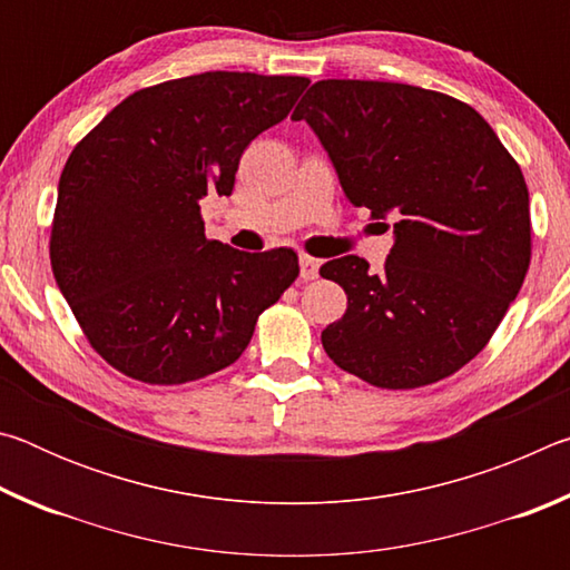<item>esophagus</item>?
<instances>
[{
  "instance_id": "34e87169",
  "label": "esophagus",
  "mask_w": 570,
  "mask_h": 570,
  "mask_svg": "<svg viewBox=\"0 0 570 570\" xmlns=\"http://www.w3.org/2000/svg\"><path fill=\"white\" fill-rule=\"evenodd\" d=\"M298 266H302L304 282H312V278L320 276V258H312V256L302 254V256H298Z\"/></svg>"
}]
</instances>
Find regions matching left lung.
<instances>
[{"label":"left lung","mask_w":570,"mask_h":570,"mask_svg":"<svg viewBox=\"0 0 570 570\" xmlns=\"http://www.w3.org/2000/svg\"><path fill=\"white\" fill-rule=\"evenodd\" d=\"M294 120L330 153L350 204L392 216L380 274L360 256L320 274L346 294L322 332L330 360L382 390L440 382L482 352L530 264L528 186L480 112L380 80H322Z\"/></svg>","instance_id":"1"}]
</instances>
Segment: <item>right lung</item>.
I'll use <instances>...</instances> for the list:
<instances>
[{
    "label": "right lung",
    "mask_w": 570,
    "mask_h": 570,
    "mask_svg": "<svg viewBox=\"0 0 570 570\" xmlns=\"http://www.w3.org/2000/svg\"><path fill=\"white\" fill-rule=\"evenodd\" d=\"M308 80L204 72L132 92L77 142L57 186L55 282L105 362L146 384L234 364L258 314L298 276L292 248L206 238L200 200L230 196L238 160Z\"/></svg>",
    "instance_id": "right-lung-1"
}]
</instances>
